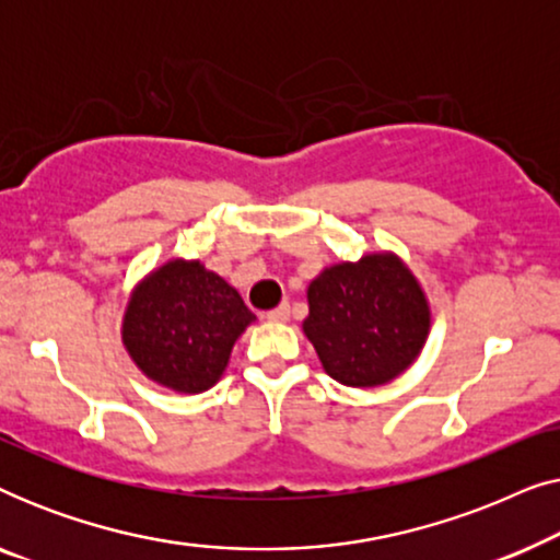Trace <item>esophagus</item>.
Segmentation results:
<instances>
[{
  "label": "esophagus",
  "instance_id": "34e87169",
  "mask_svg": "<svg viewBox=\"0 0 560 560\" xmlns=\"http://www.w3.org/2000/svg\"><path fill=\"white\" fill-rule=\"evenodd\" d=\"M265 318H267V320H272V324H285V320L290 318V305H288V303H280L278 308L267 311V313H265Z\"/></svg>",
  "mask_w": 560,
  "mask_h": 560
}]
</instances>
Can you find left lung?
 Masks as SVG:
<instances>
[{"label": "left lung", "instance_id": "1", "mask_svg": "<svg viewBox=\"0 0 560 560\" xmlns=\"http://www.w3.org/2000/svg\"><path fill=\"white\" fill-rule=\"evenodd\" d=\"M303 331L320 364L349 387H377L423 349L431 313L408 267L393 255L334 265L308 288Z\"/></svg>", "mask_w": 560, "mask_h": 560}]
</instances>
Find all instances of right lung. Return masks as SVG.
Returning a JSON list of instances; mask_svg holds the SVG:
<instances>
[{
	"instance_id": "right-lung-1",
	"label": "right lung",
	"mask_w": 560,
	"mask_h": 560,
	"mask_svg": "<svg viewBox=\"0 0 560 560\" xmlns=\"http://www.w3.org/2000/svg\"><path fill=\"white\" fill-rule=\"evenodd\" d=\"M255 320L242 295L201 262L173 259L135 290L121 339L135 364L178 393L221 377L234 341Z\"/></svg>"
}]
</instances>
